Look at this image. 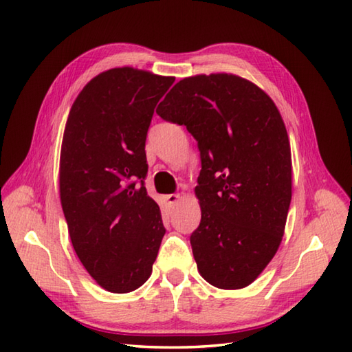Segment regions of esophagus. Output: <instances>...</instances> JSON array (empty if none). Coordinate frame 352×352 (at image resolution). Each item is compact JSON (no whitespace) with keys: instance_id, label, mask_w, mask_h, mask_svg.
<instances>
[{"instance_id":"obj_1","label":"esophagus","mask_w":352,"mask_h":352,"mask_svg":"<svg viewBox=\"0 0 352 352\" xmlns=\"http://www.w3.org/2000/svg\"><path fill=\"white\" fill-rule=\"evenodd\" d=\"M180 193H169V195H164V201H166V204L169 207H172L174 204H177L178 201H180Z\"/></svg>"}]
</instances>
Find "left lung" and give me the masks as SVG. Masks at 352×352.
<instances>
[{"mask_svg":"<svg viewBox=\"0 0 352 352\" xmlns=\"http://www.w3.org/2000/svg\"><path fill=\"white\" fill-rule=\"evenodd\" d=\"M157 115L198 142L201 222L190 236L198 272L219 289L250 286L278 250L292 199L278 109L250 80L222 72L180 80Z\"/></svg>","mask_w":352,"mask_h":352,"instance_id":"obj_1","label":"left lung"}]
</instances>
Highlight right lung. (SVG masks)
Masks as SVG:
<instances>
[{
	"mask_svg": "<svg viewBox=\"0 0 352 352\" xmlns=\"http://www.w3.org/2000/svg\"><path fill=\"white\" fill-rule=\"evenodd\" d=\"M174 77L134 68L98 74L74 101L60 151V201L74 250L89 275L126 294L153 272L164 227L148 197L145 140Z\"/></svg>",
	"mask_w": 352,
	"mask_h": 352,
	"instance_id": "right-lung-1",
	"label": "right lung"
}]
</instances>
